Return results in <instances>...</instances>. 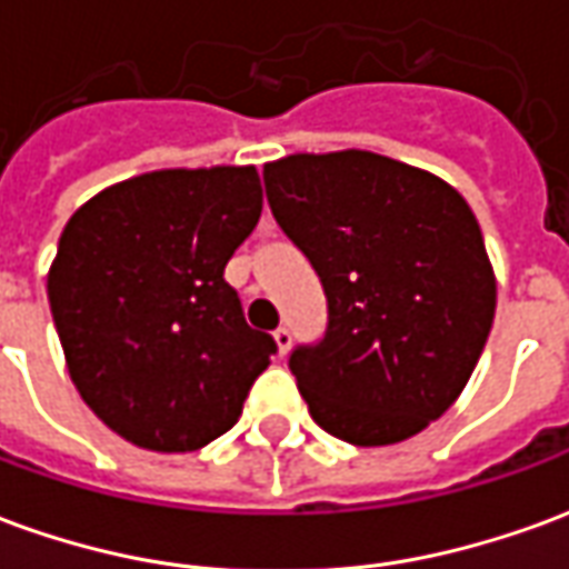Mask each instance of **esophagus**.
<instances>
[{"label":"esophagus","mask_w":569,"mask_h":569,"mask_svg":"<svg viewBox=\"0 0 569 569\" xmlns=\"http://www.w3.org/2000/svg\"><path fill=\"white\" fill-rule=\"evenodd\" d=\"M273 341H277V350H280V357H286V353H289V347H292V332H289L286 326H280V329L273 332Z\"/></svg>","instance_id":"34e87169"}]
</instances>
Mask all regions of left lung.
I'll use <instances>...</instances> for the list:
<instances>
[{"mask_svg":"<svg viewBox=\"0 0 569 569\" xmlns=\"http://www.w3.org/2000/svg\"><path fill=\"white\" fill-rule=\"evenodd\" d=\"M277 224L320 277L329 326L289 357L310 418L375 448L439 420L485 350L497 280L460 191L375 151L264 163Z\"/></svg>","mask_w":569,"mask_h":569,"instance_id":"8db88e82","label":"left lung"}]
</instances>
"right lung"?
<instances>
[{"label":"right lung","instance_id":"add662e5","mask_svg":"<svg viewBox=\"0 0 569 569\" xmlns=\"http://www.w3.org/2000/svg\"><path fill=\"white\" fill-rule=\"evenodd\" d=\"M261 216L256 167L154 170L93 194L60 234L48 301L69 378L137 448L198 451L234 427L277 345L224 264Z\"/></svg>","mask_w":569,"mask_h":569}]
</instances>
